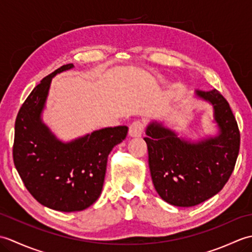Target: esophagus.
<instances>
[{
	"label": "esophagus",
	"mask_w": 252,
	"mask_h": 252,
	"mask_svg": "<svg viewBox=\"0 0 252 252\" xmlns=\"http://www.w3.org/2000/svg\"><path fill=\"white\" fill-rule=\"evenodd\" d=\"M144 127H145V126H144V122H142L140 120L132 122L130 126V129H129L130 136H132V137L141 136L143 131H144Z\"/></svg>",
	"instance_id": "obj_1"
}]
</instances>
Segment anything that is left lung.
Wrapping results in <instances>:
<instances>
[{
  "label": "left lung",
  "mask_w": 252,
  "mask_h": 252,
  "mask_svg": "<svg viewBox=\"0 0 252 252\" xmlns=\"http://www.w3.org/2000/svg\"><path fill=\"white\" fill-rule=\"evenodd\" d=\"M196 95L213 106L218 136L191 143L161 123L152 122L144 137L155 189L164 201L178 207L199 205L218 194L234 171L239 153L240 133L227 100L217 90H197Z\"/></svg>",
  "instance_id": "left-lung-1"
}]
</instances>
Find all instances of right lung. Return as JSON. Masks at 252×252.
I'll return each mask as SVG.
<instances>
[{"label":"right lung","mask_w":252,"mask_h":252,"mask_svg":"<svg viewBox=\"0 0 252 252\" xmlns=\"http://www.w3.org/2000/svg\"><path fill=\"white\" fill-rule=\"evenodd\" d=\"M67 63L32 90L15 122L13 159L26 189L41 205L63 212L81 211L98 199L107 158L127 134V126L105 127L70 143L57 140L41 120L51 81Z\"/></svg>","instance_id":"obj_1"}]
</instances>
